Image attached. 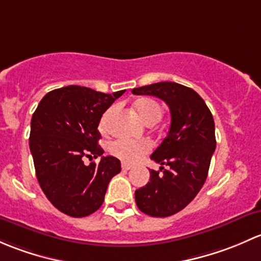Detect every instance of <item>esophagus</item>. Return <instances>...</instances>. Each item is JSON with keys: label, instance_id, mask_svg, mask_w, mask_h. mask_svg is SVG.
<instances>
[{"label": "esophagus", "instance_id": "1", "mask_svg": "<svg viewBox=\"0 0 261 261\" xmlns=\"http://www.w3.org/2000/svg\"><path fill=\"white\" fill-rule=\"evenodd\" d=\"M132 168V166L129 163H122V170L123 171H129Z\"/></svg>", "mask_w": 261, "mask_h": 261}]
</instances>
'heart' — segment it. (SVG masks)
<instances>
[{"label":"heart","mask_w":261,"mask_h":261,"mask_svg":"<svg viewBox=\"0 0 261 261\" xmlns=\"http://www.w3.org/2000/svg\"><path fill=\"white\" fill-rule=\"evenodd\" d=\"M136 111L138 113L139 118L147 124L149 123H155L162 117V107L153 99L144 98L141 99L136 103ZM114 109H108L103 114L100 119V129L106 132L108 129L109 118L112 117ZM111 153L115 157L120 158L125 162H136L142 155L148 153L152 149V143L147 139H141V141H134V139H117L111 144Z\"/></svg>","instance_id":"obj_1"}]
</instances>
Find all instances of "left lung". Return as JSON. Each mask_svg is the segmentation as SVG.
<instances>
[{
    "label": "left lung",
    "mask_w": 261,
    "mask_h": 261,
    "mask_svg": "<svg viewBox=\"0 0 261 261\" xmlns=\"http://www.w3.org/2000/svg\"><path fill=\"white\" fill-rule=\"evenodd\" d=\"M132 93L157 96L170 107V130L150 155L168 168L161 167V173L149 170V182L136 191V203L149 216H171L186 207L205 184L216 148L214 118L195 90L177 83H154Z\"/></svg>",
    "instance_id": "obj_1"
}]
</instances>
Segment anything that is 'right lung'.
Segmentation results:
<instances>
[{"instance_id": "1", "label": "right lung", "mask_w": 261, "mask_h": 261, "mask_svg": "<svg viewBox=\"0 0 261 261\" xmlns=\"http://www.w3.org/2000/svg\"><path fill=\"white\" fill-rule=\"evenodd\" d=\"M125 90L104 94L69 85L47 93L32 114L30 150L40 187L59 211L84 217L103 205L111 179L120 172L118 158L84 165L104 153L98 144L103 113Z\"/></svg>"}]
</instances>
